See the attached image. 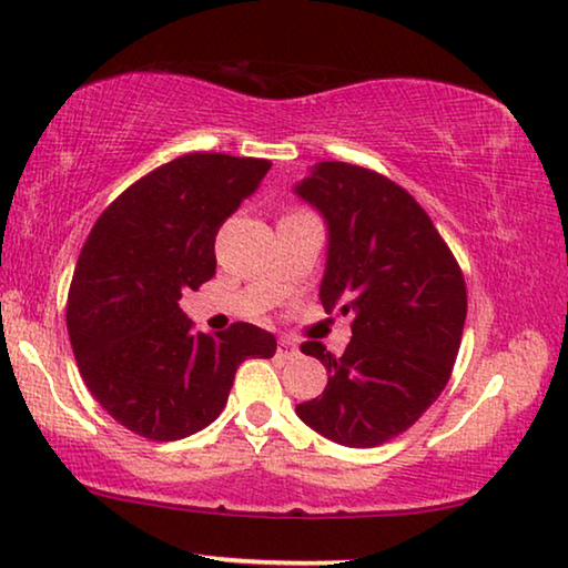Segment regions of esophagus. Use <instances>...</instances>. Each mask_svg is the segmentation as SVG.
I'll use <instances>...</instances> for the list:
<instances>
[{
	"label": "esophagus",
	"instance_id": "34e87169",
	"mask_svg": "<svg viewBox=\"0 0 568 568\" xmlns=\"http://www.w3.org/2000/svg\"><path fill=\"white\" fill-rule=\"evenodd\" d=\"M298 354H301V351H298V346L293 344L291 338H281V344H277V356H283V358H295Z\"/></svg>",
	"mask_w": 568,
	"mask_h": 568
}]
</instances>
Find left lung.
Listing matches in <instances>:
<instances>
[{"label": "left lung", "mask_w": 568, "mask_h": 568, "mask_svg": "<svg viewBox=\"0 0 568 568\" xmlns=\"http://www.w3.org/2000/svg\"><path fill=\"white\" fill-rule=\"evenodd\" d=\"M328 224L321 303L351 313V344L326 366L321 397L295 407L346 447H376L412 427L453 374L467 316L463 270L417 200L372 169L321 161L295 186Z\"/></svg>", "instance_id": "8db88e82"}]
</instances>
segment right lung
<instances>
[{
  "mask_svg": "<svg viewBox=\"0 0 568 568\" xmlns=\"http://www.w3.org/2000/svg\"><path fill=\"white\" fill-rule=\"evenodd\" d=\"M267 159L179 156L131 184L98 217L68 293V333L90 394L125 429L171 443L227 404L237 366L270 358L275 336L252 323L194 331L179 308L217 267L222 222L263 182Z\"/></svg>",
  "mask_w": 568,
  "mask_h": 568,
  "instance_id": "right-lung-1",
  "label": "right lung"
}]
</instances>
